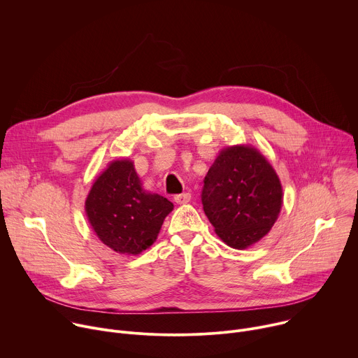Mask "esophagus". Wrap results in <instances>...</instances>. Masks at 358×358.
<instances>
[{"mask_svg": "<svg viewBox=\"0 0 358 358\" xmlns=\"http://www.w3.org/2000/svg\"><path fill=\"white\" fill-rule=\"evenodd\" d=\"M190 199H192V194H190V193H180V194H176V196H175V202L179 203V205L189 203Z\"/></svg>", "mask_w": 358, "mask_h": 358, "instance_id": "esophagus-1", "label": "esophagus"}]
</instances>
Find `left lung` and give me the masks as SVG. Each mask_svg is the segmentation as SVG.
<instances>
[{"mask_svg":"<svg viewBox=\"0 0 358 358\" xmlns=\"http://www.w3.org/2000/svg\"><path fill=\"white\" fill-rule=\"evenodd\" d=\"M203 182L205 215L222 242L233 249L257 243L280 215L282 182L252 145L223 148Z\"/></svg>","mask_w":358,"mask_h":358,"instance_id":"obj_1","label":"left lung"}]
</instances>
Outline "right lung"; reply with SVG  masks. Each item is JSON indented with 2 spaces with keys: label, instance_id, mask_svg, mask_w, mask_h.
Returning a JSON list of instances; mask_svg holds the SVG:
<instances>
[{
  "label": "right lung",
  "instance_id": "obj_1",
  "mask_svg": "<svg viewBox=\"0 0 358 358\" xmlns=\"http://www.w3.org/2000/svg\"><path fill=\"white\" fill-rule=\"evenodd\" d=\"M173 210L166 197L142 187L129 159H115L95 179L85 213L98 239L119 255L136 256L149 249Z\"/></svg>",
  "mask_w": 358,
  "mask_h": 358
}]
</instances>
